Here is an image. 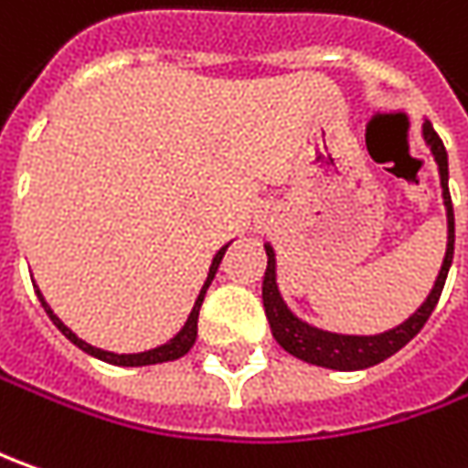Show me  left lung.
<instances>
[{
    "instance_id": "left-lung-1",
    "label": "left lung",
    "mask_w": 468,
    "mask_h": 468,
    "mask_svg": "<svg viewBox=\"0 0 468 468\" xmlns=\"http://www.w3.org/2000/svg\"><path fill=\"white\" fill-rule=\"evenodd\" d=\"M422 137H425L430 153L438 163L441 173V186H443V204L445 215H448V249H445L443 266L441 274L432 284L427 300L414 311V314L399 324L396 329L373 334V336H355V334H334V331L315 329L311 324L300 321L298 315L287 308V303L277 290V261H274V249L264 243L266 249V271L264 284H261V298H264V311L271 326V336L280 342L282 349H287L292 357L305 360L311 365L331 367V370H363L370 365L383 363L386 357L396 355L404 345H410L411 339L420 334V329L427 324L430 314L435 311L441 292H443L445 277L453 261V204H451V191H448V153L443 147V139L438 137V132L432 129V123H422Z\"/></svg>"
}]
</instances>
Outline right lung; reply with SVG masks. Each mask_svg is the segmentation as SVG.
<instances>
[{"label": "right lung", "mask_w": 468, "mask_h": 468, "mask_svg": "<svg viewBox=\"0 0 468 468\" xmlns=\"http://www.w3.org/2000/svg\"><path fill=\"white\" fill-rule=\"evenodd\" d=\"M225 250H228V246H222V249L215 253V259H212V266H209V274H207V282H204L202 292H199V298H197V303H194V308H191V314H188V318H186L184 329L178 331L170 342H165V345L154 346V349H147V352H137V355H116V352H105V349H98V346L88 345L85 339H80L77 334H74L69 326H64L61 324V318H58L54 311H51V305L46 303V298L41 295V290L36 287V295H38V300H41L43 311L48 314V318L54 321V326H57L72 345H77L82 352H88V355H92V357H98V360H103V363H111V365H123V367H142V365H154V363H170V360H178V357H184L186 352L194 346V342H197V321H199V308H202V300L204 295H207V287L212 284V280H215V274H218V266L219 261H222V256H225Z\"/></svg>", "instance_id": "obj_1"}]
</instances>
